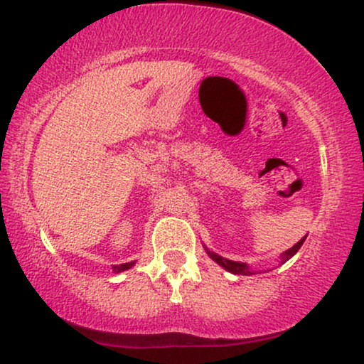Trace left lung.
I'll return each instance as SVG.
<instances>
[{"mask_svg":"<svg viewBox=\"0 0 364 364\" xmlns=\"http://www.w3.org/2000/svg\"><path fill=\"white\" fill-rule=\"evenodd\" d=\"M305 238H306V237H303L300 242L295 243V245H293V247L290 248V250H287L285 253H283V255H282V263H285L287 260H290V258H291L293 255H295V253H296L298 250H300V247L303 245V242H305ZM203 248H205V247H203ZM205 250H207V255L210 257L213 262H217L218 265L225 268L227 272L233 273V275H252V273H253V272L250 270V268H248L247 263L227 260V258H223V257H220V255H217V253L210 252V250H208V248H205Z\"/></svg>","mask_w":364,"mask_h":364,"instance_id":"8db88e82","label":"left lung"}]
</instances>
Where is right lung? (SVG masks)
Instances as JSON below:
<instances>
[{
  "instance_id": "1",
  "label": "right lung",
  "mask_w": 364,
  "mask_h": 364,
  "mask_svg": "<svg viewBox=\"0 0 364 364\" xmlns=\"http://www.w3.org/2000/svg\"><path fill=\"white\" fill-rule=\"evenodd\" d=\"M134 263L136 262H129V263H121V265H114L112 267V270H114V273H119V272H124V270H129V268H131Z\"/></svg>"
}]
</instances>
